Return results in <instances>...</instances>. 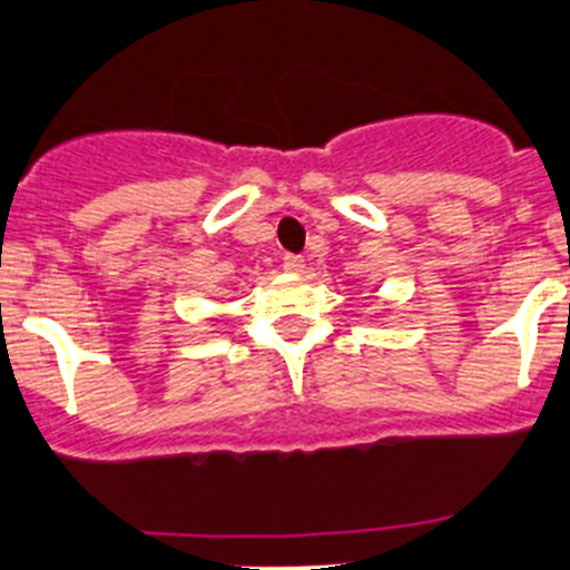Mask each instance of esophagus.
Masks as SVG:
<instances>
[{
    "label": "esophagus",
    "instance_id": "esophagus-1",
    "mask_svg": "<svg viewBox=\"0 0 570 570\" xmlns=\"http://www.w3.org/2000/svg\"><path fill=\"white\" fill-rule=\"evenodd\" d=\"M282 268L288 271V274H302V268H305V259L296 257V254H285V257H282Z\"/></svg>",
    "mask_w": 570,
    "mask_h": 570
}]
</instances>
